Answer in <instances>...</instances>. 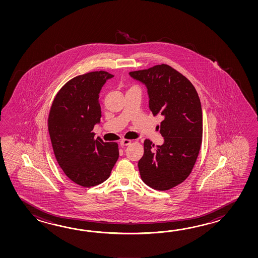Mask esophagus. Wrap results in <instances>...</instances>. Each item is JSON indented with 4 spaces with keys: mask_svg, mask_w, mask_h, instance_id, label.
Instances as JSON below:
<instances>
[{
    "mask_svg": "<svg viewBox=\"0 0 258 258\" xmlns=\"http://www.w3.org/2000/svg\"><path fill=\"white\" fill-rule=\"evenodd\" d=\"M131 143L132 140H129V139H122L120 144H121V147H125V146H128V145H130Z\"/></svg>",
    "mask_w": 258,
    "mask_h": 258,
    "instance_id": "34e87169",
    "label": "esophagus"
}]
</instances>
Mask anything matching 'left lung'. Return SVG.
Listing matches in <instances>:
<instances>
[{
	"label": "left lung",
	"mask_w": 258,
	"mask_h": 258,
	"mask_svg": "<svg viewBox=\"0 0 258 258\" xmlns=\"http://www.w3.org/2000/svg\"><path fill=\"white\" fill-rule=\"evenodd\" d=\"M129 75L146 85L153 115L164 118L159 130L164 144L144 141L138 161L141 179L155 190H170L190 175L198 159L203 136L200 99L192 83L168 64Z\"/></svg>",
	"instance_id": "1"
}]
</instances>
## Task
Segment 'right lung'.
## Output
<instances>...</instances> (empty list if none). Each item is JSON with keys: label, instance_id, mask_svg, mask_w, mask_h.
Wrapping results in <instances>:
<instances>
[{"label": "right lung", "instance_id": "obj_1", "mask_svg": "<svg viewBox=\"0 0 258 258\" xmlns=\"http://www.w3.org/2000/svg\"><path fill=\"white\" fill-rule=\"evenodd\" d=\"M105 71L72 78L56 94L49 110L48 129L55 158L72 181L83 187L106 181L119 158L118 144L94 138L101 118L99 94L107 79Z\"/></svg>", "mask_w": 258, "mask_h": 258}]
</instances>
